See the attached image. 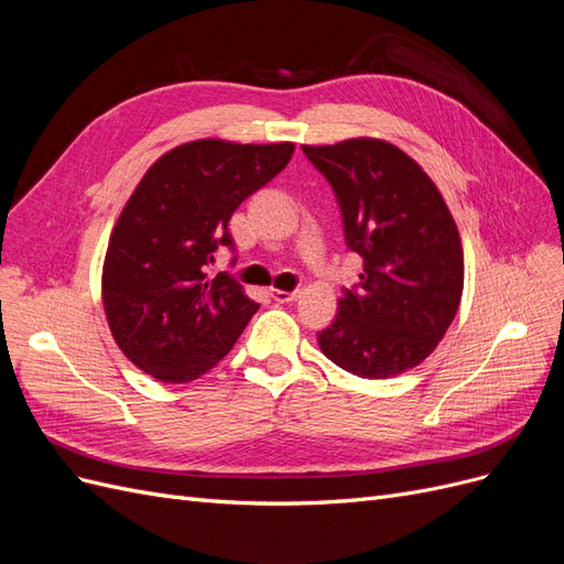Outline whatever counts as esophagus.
<instances>
[{
	"instance_id": "esophagus-1",
	"label": "esophagus",
	"mask_w": 564,
	"mask_h": 564,
	"mask_svg": "<svg viewBox=\"0 0 564 564\" xmlns=\"http://www.w3.org/2000/svg\"><path fill=\"white\" fill-rule=\"evenodd\" d=\"M270 299H275L278 303H292L299 299V292H282V289H270Z\"/></svg>"
}]
</instances>
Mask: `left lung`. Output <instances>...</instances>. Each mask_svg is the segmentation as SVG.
<instances>
[{"label": "left lung", "mask_w": 564, "mask_h": 564, "mask_svg": "<svg viewBox=\"0 0 564 564\" xmlns=\"http://www.w3.org/2000/svg\"><path fill=\"white\" fill-rule=\"evenodd\" d=\"M334 187L360 282L317 334L334 365L362 379L416 367L447 334L464 292V249L431 176L392 143L350 139L303 145Z\"/></svg>", "instance_id": "obj_1"}]
</instances>
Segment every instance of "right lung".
Returning <instances> with one entry per match:
<instances>
[{"label":"right lung","mask_w":564,"mask_h":564,"mask_svg":"<svg viewBox=\"0 0 564 564\" xmlns=\"http://www.w3.org/2000/svg\"><path fill=\"white\" fill-rule=\"evenodd\" d=\"M294 155V143L242 145L202 139L152 164L112 228L104 308L115 344L162 383L216 367L259 303L240 282L207 278L214 251L232 249L230 216Z\"/></svg>","instance_id":"1"}]
</instances>
